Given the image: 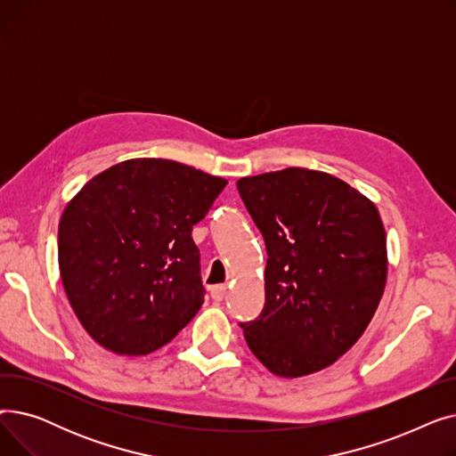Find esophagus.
<instances>
[{"instance_id": "obj_1", "label": "esophagus", "mask_w": 456, "mask_h": 456, "mask_svg": "<svg viewBox=\"0 0 456 456\" xmlns=\"http://www.w3.org/2000/svg\"><path fill=\"white\" fill-rule=\"evenodd\" d=\"M225 292H227V286L225 284H216L210 289V296L214 301H222L225 297Z\"/></svg>"}]
</instances>
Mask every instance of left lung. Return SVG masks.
Segmentation results:
<instances>
[{
	"instance_id": "obj_1",
	"label": "left lung",
	"mask_w": 456,
	"mask_h": 456,
	"mask_svg": "<svg viewBox=\"0 0 456 456\" xmlns=\"http://www.w3.org/2000/svg\"><path fill=\"white\" fill-rule=\"evenodd\" d=\"M265 236L266 305L242 323L251 353L279 377L316 373L370 325L388 275L373 201L325 172L286 167L236 183Z\"/></svg>"
}]
</instances>
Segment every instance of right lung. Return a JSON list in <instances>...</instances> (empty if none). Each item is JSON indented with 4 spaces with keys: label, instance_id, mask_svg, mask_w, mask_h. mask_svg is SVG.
<instances>
[{
    "label": "right lung",
    "instance_id": "1",
    "mask_svg": "<svg viewBox=\"0 0 456 456\" xmlns=\"http://www.w3.org/2000/svg\"><path fill=\"white\" fill-rule=\"evenodd\" d=\"M227 181L166 159L92 177L59 222L68 301L102 347L142 356L172 342L205 301L191 227Z\"/></svg>",
    "mask_w": 456,
    "mask_h": 456
}]
</instances>
